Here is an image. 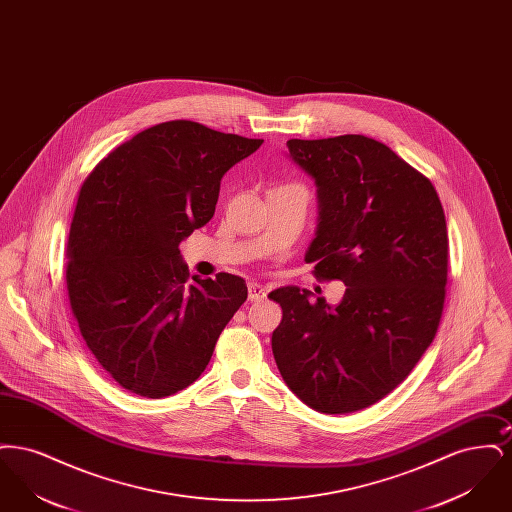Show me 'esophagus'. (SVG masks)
Returning a JSON list of instances; mask_svg holds the SVG:
<instances>
[{"mask_svg":"<svg viewBox=\"0 0 512 512\" xmlns=\"http://www.w3.org/2000/svg\"><path fill=\"white\" fill-rule=\"evenodd\" d=\"M249 301H263L265 297H267V292H265V288L261 286V284H257V282H253V284H249Z\"/></svg>","mask_w":512,"mask_h":512,"instance_id":"1","label":"esophagus"}]
</instances>
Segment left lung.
Here are the masks:
<instances>
[{"instance_id":"1","label":"left lung","mask_w":512,"mask_h":512,"mask_svg":"<svg viewBox=\"0 0 512 512\" xmlns=\"http://www.w3.org/2000/svg\"><path fill=\"white\" fill-rule=\"evenodd\" d=\"M318 186L320 222L305 261L341 280L340 305L278 288L272 353L290 390L318 413L366 409L395 390L436 338L449 238L434 184L361 134L288 140Z\"/></svg>"}]
</instances>
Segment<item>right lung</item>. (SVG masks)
Here are the masks:
<instances>
[{
    "instance_id": "obj_1",
    "label": "right lung",
    "mask_w": 512,
    "mask_h": 512,
    "mask_svg": "<svg viewBox=\"0 0 512 512\" xmlns=\"http://www.w3.org/2000/svg\"><path fill=\"white\" fill-rule=\"evenodd\" d=\"M261 144L199 122H161L84 180L67 292L88 349L124 390L161 399L194 384L247 299L244 278L228 272L190 282L178 245L213 219L224 172Z\"/></svg>"
}]
</instances>
